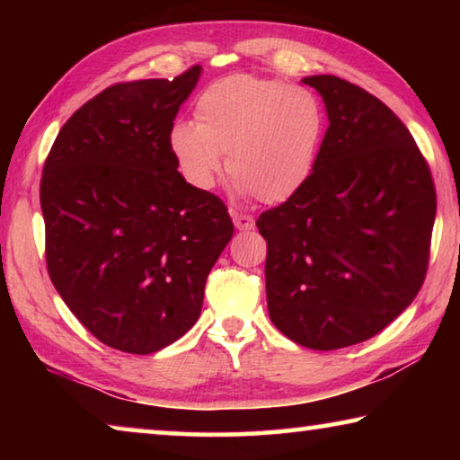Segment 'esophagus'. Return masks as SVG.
Listing matches in <instances>:
<instances>
[{
	"label": "esophagus",
	"instance_id": "34e87169",
	"mask_svg": "<svg viewBox=\"0 0 460 460\" xmlns=\"http://www.w3.org/2000/svg\"><path fill=\"white\" fill-rule=\"evenodd\" d=\"M231 219H233V223H235V229H239V231H252L253 225H255L253 217L247 215V213L233 211L231 213Z\"/></svg>",
	"mask_w": 460,
	"mask_h": 460
}]
</instances>
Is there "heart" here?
Segmentation results:
<instances>
[{
    "label": "heart",
    "instance_id": "1",
    "mask_svg": "<svg viewBox=\"0 0 460 460\" xmlns=\"http://www.w3.org/2000/svg\"><path fill=\"white\" fill-rule=\"evenodd\" d=\"M326 118L314 93L282 81L237 75L194 101V123L178 121L168 146L178 170L197 190H211L223 172L235 189L278 205L302 190L321 154Z\"/></svg>",
    "mask_w": 460,
    "mask_h": 460
}]
</instances>
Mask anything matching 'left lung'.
Returning <instances> with one entry per match:
<instances>
[{
	"instance_id": "left-lung-1",
	"label": "left lung",
	"mask_w": 460,
	"mask_h": 460,
	"mask_svg": "<svg viewBox=\"0 0 460 460\" xmlns=\"http://www.w3.org/2000/svg\"><path fill=\"white\" fill-rule=\"evenodd\" d=\"M329 129L310 181L261 213L271 323L316 351L384 331L424 284L434 181L414 137L385 103L332 75L306 76Z\"/></svg>"
}]
</instances>
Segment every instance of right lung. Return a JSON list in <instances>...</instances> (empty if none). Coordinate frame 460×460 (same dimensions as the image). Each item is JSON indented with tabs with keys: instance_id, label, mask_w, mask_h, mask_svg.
<instances>
[{
	"instance_id": "add662e5",
	"label": "right lung",
	"mask_w": 460,
	"mask_h": 460,
	"mask_svg": "<svg viewBox=\"0 0 460 460\" xmlns=\"http://www.w3.org/2000/svg\"><path fill=\"white\" fill-rule=\"evenodd\" d=\"M200 66L118 83L71 115L40 181L46 268L84 329L147 355L197 323L207 276L233 237L223 200L178 172L168 146Z\"/></svg>"
}]
</instances>
